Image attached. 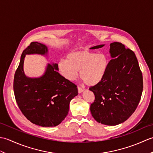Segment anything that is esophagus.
I'll list each match as a JSON object with an SVG mask.
<instances>
[{
  "instance_id": "1",
  "label": "esophagus",
  "mask_w": 153,
  "mask_h": 153,
  "mask_svg": "<svg viewBox=\"0 0 153 153\" xmlns=\"http://www.w3.org/2000/svg\"><path fill=\"white\" fill-rule=\"evenodd\" d=\"M77 89H78V93H82L83 91V89H82V87H80L79 86H78L77 87Z\"/></svg>"
}]
</instances>
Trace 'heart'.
<instances>
[{"label":"heart","mask_w":153,"mask_h":153,"mask_svg":"<svg viewBox=\"0 0 153 153\" xmlns=\"http://www.w3.org/2000/svg\"><path fill=\"white\" fill-rule=\"evenodd\" d=\"M109 66L106 55L89 51L71 52L67 60H60L58 66L62 75L68 80H74L79 76L86 85L93 86L101 82Z\"/></svg>","instance_id":"obj_1"}]
</instances>
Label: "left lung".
Returning <instances> with one entry per match:
<instances>
[{
	"mask_svg": "<svg viewBox=\"0 0 153 153\" xmlns=\"http://www.w3.org/2000/svg\"><path fill=\"white\" fill-rule=\"evenodd\" d=\"M104 45L91 48H101ZM112 58L101 82L89 87L95 95L90 110L97 122L108 126L120 124L137 108L143 88L142 72L134 51L119 42L110 43Z\"/></svg>",
	"mask_w": 153,
	"mask_h": 153,
	"instance_id": "8db88e82",
	"label": "left lung"
}]
</instances>
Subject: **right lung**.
I'll return each instance as SVG.
<instances>
[{
    "mask_svg": "<svg viewBox=\"0 0 153 153\" xmlns=\"http://www.w3.org/2000/svg\"><path fill=\"white\" fill-rule=\"evenodd\" d=\"M47 47L31 42L23 51L14 74V92L19 108L28 120L43 127L58 126L69 111L70 102L78 94L76 84L58 72L57 64H48L43 76L30 78L24 72L26 54H46Z\"/></svg>",
    "mask_w": 153,
    "mask_h": 153,
    "instance_id": "1",
    "label": "right lung"
}]
</instances>
